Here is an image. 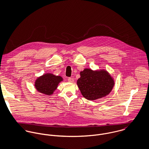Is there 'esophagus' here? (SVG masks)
<instances>
[{
	"instance_id": "obj_1",
	"label": "esophagus",
	"mask_w": 149,
	"mask_h": 149,
	"mask_svg": "<svg viewBox=\"0 0 149 149\" xmlns=\"http://www.w3.org/2000/svg\"><path fill=\"white\" fill-rule=\"evenodd\" d=\"M68 81L70 83H73L74 82V79L73 78H71V77H69L68 79Z\"/></svg>"
}]
</instances>
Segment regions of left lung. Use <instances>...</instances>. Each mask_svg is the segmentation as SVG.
Returning a JSON list of instances; mask_svg holds the SVG:
<instances>
[{"instance_id":"1","label":"left lung","mask_w":149,"mask_h":149,"mask_svg":"<svg viewBox=\"0 0 149 149\" xmlns=\"http://www.w3.org/2000/svg\"><path fill=\"white\" fill-rule=\"evenodd\" d=\"M77 84L83 96L88 100H94L109 93L114 81L106 70L93 71L85 69L80 72Z\"/></svg>"}]
</instances>
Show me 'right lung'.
Returning a JSON list of instances; mask_svg holds the SVG:
<instances>
[{"mask_svg":"<svg viewBox=\"0 0 149 149\" xmlns=\"http://www.w3.org/2000/svg\"><path fill=\"white\" fill-rule=\"evenodd\" d=\"M61 81H63V78L61 76L47 73L36 80L35 86L38 92L46 95H50L53 93Z\"/></svg>","mask_w":149,"mask_h":149,"instance_id":"obj_1","label":"right lung"}]
</instances>
